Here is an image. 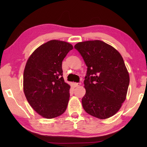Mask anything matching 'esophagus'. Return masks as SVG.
I'll return each instance as SVG.
<instances>
[{
    "mask_svg": "<svg viewBox=\"0 0 147 147\" xmlns=\"http://www.w3.org/2000/svg\"><path fill=\"white\" fill-rule=\"evenodd\" d=\"M73 84H74V86L75 87H77V86H79L80 85L81 83L80 82V83H74Z\"/></svg>",
    "mask_w": 147,
    "mask_h": 147,
    "instance_id": "esophagus-1",
    "label": "esophagus"
}]
</instances>
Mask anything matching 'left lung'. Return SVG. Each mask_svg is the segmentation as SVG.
Returning <instances> with one entry per match:
<instances>
[{
    "instance_id": "left-lung-1",
    "label": "left lung",
    "mask_w": 147,
    "mask_h": 147,
    "mask_svg": "<svg viewBox=\"0 0 147 147\" xmlns=\"http://www.w3.org/2000/svg\"><path fill=\"white\" fill-rule=\"evenodd\" d=\"M74 48L87 66L82 100L84 110L91 116L107 119L117 113L126 99L129 75L121 55L100 40L79 42Z\"/></svg>"
}]
</instances>
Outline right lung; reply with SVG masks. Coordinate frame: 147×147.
Wrapping results in <instances>:
<instances>
[{"label": "right lung", "instance_id": "right-lung-1", "mask_svg": "<svg viewBox=\"0 0 147 147\" xmlns=\"http://www.w3.org/2000/svg\"><path fill=\"white\" fill-rule=\"evenodd\" d=\"M73 49L71 44L53 40L35 50L23 74V90L29 104L42 117L61 115L68 105L70 86L63 77L62 63Z\"/></svg>", "mask_w": 147, "mask_h": 147}]
</instances>
